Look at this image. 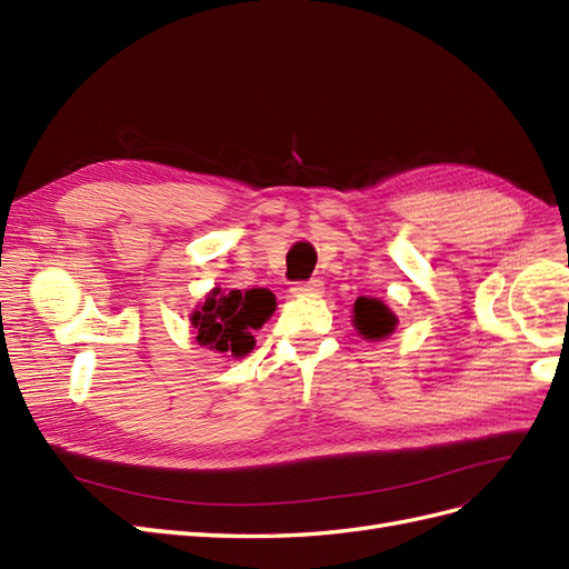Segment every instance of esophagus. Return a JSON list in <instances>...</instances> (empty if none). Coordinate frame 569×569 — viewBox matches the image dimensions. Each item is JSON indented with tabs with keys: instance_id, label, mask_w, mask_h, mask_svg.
I'll use <instances>...</instances> for the list:
<instances>
[{
	"instance_id": "esophagus-1",
	"label": "esophagus",
	"mask_w": 569,
	"mask_h": 569,
	"mask_svg": "<svg viewBox=\"0 0 569 569\" xmlns=\"http://www.w3.org/2000/svg\"><path fill=\"white\" fill-rule=\"evenodd\" d=\"M322 291V282L320 280H308V282H297L291 287V295L303 297V295H320Z\"/></svg>"
}]
</instances>
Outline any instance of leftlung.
<instances>
[{
  "label": "left lung",
  "instance_id": "1",
  "mask_svg": "<svg viewBox=\"0 0 569 569\" xmlns=\"http://www.w3.org/2000/svg\"><path fill=\"white\" fill-rule=\"evenodd\" d=\"M353 322L366 339H382L393 332L396 316L382 301L360 297L353 306Z\"/></svg>",
  "mask_w": 569,
  "mask_h": 569
}]
</instances>
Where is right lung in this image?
Segmentation results:
<instances>
[{
  "label": "right lung",
  "instance_id": "obj_1",
  "mask_svg": "<svg viewBox=\"0 0 569 569\" xmlns=\"http://www.w3.org/2000/svg\"><path fill=\"white\" fill-rule=\"evenodd\" d=\"M274 311V297L268 289H213L199 311L192 313L197 341L220 353L247 356L253 349L258 330Z\"/></svg>",
  "mask_w": 569,
  "mask_h": 569
}]
</instances>
